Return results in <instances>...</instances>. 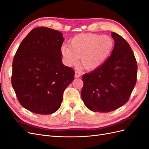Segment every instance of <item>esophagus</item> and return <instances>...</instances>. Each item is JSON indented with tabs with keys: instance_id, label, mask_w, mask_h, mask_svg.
<instances>
[{
	"instance_id": "esophagus-1",
	"label": "esophagus",
	"mask_w": 149,
	"mask_h": 149,
	"mask_svg": "<svg viewBox=\"0 0 149 149\" xmlns=\"http://www.w3.org/2000/svg\"><path fill=\"white\" fill-rule=\"evenodd\" d=\"M81 75V72H79V71H75V74H74V77L75 78H79L80 77V76Z\"/></svg>"
}]
</instances>
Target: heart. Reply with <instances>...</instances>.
<instances>
[{
	"label": "heart",
	"instance_id": "obj_1",
	"mask_svg": "<svg viewBox=\"0 0 149 149\" xmlns=\"http://www.w3.org/2000/svg\"><path fill=\"white\" fill-rule=\"evenodd\" d=\"M114 48L113 38L107 35L83 33L70 40V46L63 45L61 51L66 63L76 65L81 58L85 68H97L110 56Z\"/></svg>",
	"mask_w": 149,
	"mask_h": 149
}]
</instances>
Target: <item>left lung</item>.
Instances as JSON below:
<instances>
[{"label": "left lung", "instance_id": "obj_1", "mask_svg": "<svg viewBox=\"0 0 149 149\" xmlns=\"http://www.w3.org/2000/svg\"><path fill=\"white\" fill-rule=\"evenodd\" d=\"M114 48L104 63L82 76L81 90L85 106L94 112H109L129 100L136 84L137 64L129 44L112 32Z\"/></svg>", "mask_w": 149, "mask_h": 149}]
</instances>
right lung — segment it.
<instances>
[{
    "label": "right lung",
    "instance_id": "1",
    "mask_svg": "<svg viewBox=\"0 0 149 149\" xmlns=\"http://www.w3.org/2000/svg\"><path fill=\"white\" fill-rule=\"evenodd\" d=\"M60 31L35 28L22 40L12 63V85L20 104L38 114L59 109L74 71L62 63Z\"/></svg>",
    "mask_w": 149,
    "mask_h": 149
}]
</instances>
